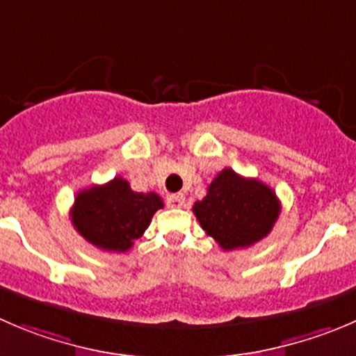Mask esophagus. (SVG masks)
<instances>
[{
    "instance_id": "1",
    "label": "esophagus",
    "mask_w": 356,
    "mask_h": 356,
    "mask_svg": "<svg viewBox=\"0 0 356 356\" xmlns=\"http://www.w3.org/2000/svg\"><path fill=\"white\" fill-rule=\"evenodd\" d=\"M167 203L168 207H172V209H182L186 203V198L182 193H174V195L167 196Z\"/></svg>"
}]
</instances>
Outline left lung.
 Wrapping results in <instances>:
<instances>
[{"mask_svg":"<svg viewBox=\"0 0 356 356\" xmlns=\"http://www.w3.org/2000/svg\"><path fill=\"white\" fill-rule=\"evenodd\" d=\"M200 226L224 250L247 248L268 236L280 213V202L270 186L224 168L193 207Z\"/></svg>","mask_w":356,"mask_h":356,"instance_id":"obj_1","label":"left lung"}]
</instances>
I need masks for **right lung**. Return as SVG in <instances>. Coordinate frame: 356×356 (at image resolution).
I'll return each mask as SVG.
<instances>
[{"mask_svg":"<svg viewBox=\"0 0 356 356\" xmlns=\"http://www.w3.org/2000/svg\"><path fill=\"white\" fill-rule=\"evenodd\" d=\"M163 200L156 193L132 191L129 181L115 177L76 195L71 220L88 243L108 252H127L144 234Z\"/></svg>","mask_w":356,"mask_h":356,"instance_id":"right-lung-1","label":"right lung"}]
</instances>
